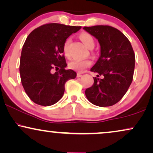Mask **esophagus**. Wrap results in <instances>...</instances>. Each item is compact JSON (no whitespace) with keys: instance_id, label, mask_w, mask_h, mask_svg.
<instances>
[{"instance_id":"obj_1","label":"esophagus","mask_w":153,"mask_h":153,"mask_svg":"<svg viewBox=\"0 0 153 153\" xmlns=\"http://www.w3.org/2000/svg\"><path fill=\"white\" fill-rule=\"evenodd\" d=\"M81 76H82V74H81V73H77V77H78V78H80Z\"/></svg>"}]
</instances>
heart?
I'll return each instance as SVG.
<instances>
[{
    "label": "heart",
    "mask_w": 153,
    "mask_h": 153,
    "mask_svg": "<svg viewBox=\"0 0 153 153\" xmlns=\"http://www.w3.org/2000/svg\"><path fill=\"white\" fill-rule=\"evenodd\" d=\"M80 39L87 48L89 49H93L94 46V39L90 34L86 32L82 33L80 34ZM71 43V39H68L63 44V53L65 56H68V46ZM92 63L89 59H73L70 63H68V67L72 70L78 72H83L87 68L90 67Z\"/></svg>",
    "instance_id": "b5f03b06"
}]
</instances>
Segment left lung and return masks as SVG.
Wrapping results in <instances>:
<instances>
[{"mask_svg":"<svg viewBox=\"0 0 153 153\" xmlns=\"http://www.w3.org/2000/svg\"><path fill=\"white\" fill-rule=\"evenodd\" d=\"M83 30L95 37L100 45V55L90 69L97 73L94 84L86 89L85 95L98 107H110L121 100L133 80L135 54L124 34L107 25L84 27Z\"/></svg>","mask_w":153,"mask_h":153,"instance_id":"obj_1","label":"left lung"}]
</instances>
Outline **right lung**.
I'll return each instance as SVG.
<instances>
[{
    "label": "right lung",
    "mask_w": 153,
    "mask_h": 153,
    "mask_svg": "<svg viewBox=\"0 0 153 153\" xmlns=\"http://www.w3.org/2000/svg\"><path fill=\"white\" fill-rule=\"evenodd\" d=\"M81 27L50 23L35 29L25 40L21 52L20 73L25 92L34 103L51 106L62 98L65 83L76 77L67 66L63 44ZM60 68L53 73V69Z\"/></svg>",
    "instance_id": "add662e5"
}]
</instances>
